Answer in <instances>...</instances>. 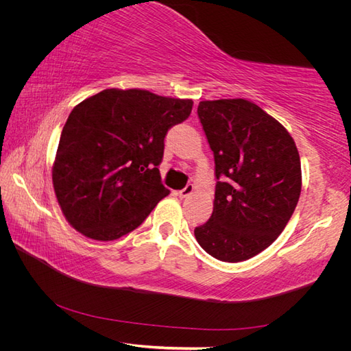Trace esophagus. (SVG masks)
Returning a JSON list of instances; mask_svg holds the SVG:
<instances>
[{
  "mask_svg": "<svg viewBox=\"0 0 351 351\" xmlns=\"http://www.w3.org/2000/svg\"><path fill=\"white\" fill-rule=\"evenodd\" d=\"M195 192V186L193 184H187L184 189H182V190H178L177 192V195L182 197V199H184V197H187V196H190Z\"/></svg>",
  "mask_w": 351,
  "mask_h": 351,
  "instance_id": "obj_1",
  "label": "esophagus"
}]
</instances>
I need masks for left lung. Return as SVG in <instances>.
<instances>
[{"instance_id":"1","label":"left lung","mask_w":351,"mask_h":351,"mask_svg":"<svg viewBox=\"0 0 351 351\" xmlns=\"http://www.w3.org/2000/svg\"><path fill=\"white\" fill-rule=\"evenodd\" d=\"M197 114L221 182L195 237L218 261H247L271 246L293 215L302 192L299 151L285 127L252 101H200Z\"/></svg>"}]
</instances>
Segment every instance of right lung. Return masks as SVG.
Segmentation results:
<instances>
[{
    "label": "right lung",
    "mask_w": 351,
    "mask_h": 351,
    "mask_svg": "<svg viewBox=\"0 0 351 351\" xmlns=\"http://www.w3.org/2000/svg\"><path fill=\"white\" fill-rule=\"evenodd\" d=\"M192 107V99L117 88L77 104L52 164V184L69 224L98 241L139 227L169 195L158 169L164 137Z\"/></svg>",
    "instance_id": "add662e5"
}]
</instances>
